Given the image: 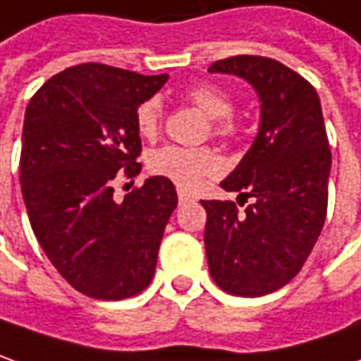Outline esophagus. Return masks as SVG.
<instances>
[{
  "label": "esophagus",
  "instance_id": "obj_1",
  "mask_svg": "<svg viewBox=\"0 0 361 361\" xmlns=\"http://www.w3.org/2000/svg\"><path fill=\"white\" fill-rule=\"evenodd\" d=\"M178 200H180V205H183V203H191L193 200V195H190V193H185V191H178Z\"/></svg>",
  "mask_w": 361,
  "mask_h": 361
}]
</instances>
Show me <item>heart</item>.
<instances>
[{"mask_svg":"<svg viewBox=\"0 0 361 361\" xmlns=\"http://www.w3.org/2000/svg\"><path fill=\"white\" fill-rule=\"evenodd\" d=\"M188 98L197 109L212 118V132L219 138H231L237 132L233 122V98L217 87H195L188 92ZM161 122L160 100L149 98L136 110V128L142 136L152 138L158 134ZM149 170L156 176L173 181L183 190H195L205 178L221 171V160L212 148H181L164 146L156 149L148 160Z\"/></svg>","mask_w":361,"mask_h":361,"instance_id":"b5f03b06","label":"heart"}]
</instances>
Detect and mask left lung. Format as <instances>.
I'll return each instance as SVG.
<instances>
[{
	"instance_id": "obj_1",
	"label": "left lung",
	"mask_w": 361,
	"mask_h": 361,
	"mask_svg": "<svg viewBox=\"0 0 361 361\" xmlns=\"http://www.w3.org/2000/svg\"><path fill=\"white\" fill-rule=\"evenodd\" d=\"M209 73L247 80L261 100V124L221 181L252 203L239 213L233 201H201L207 264L225 293L264 296L298 274L324 227L332 154L322 106L314 87L274 59L239 55Z\"/></svg>"
}]
</instances>
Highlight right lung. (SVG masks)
<instances>
[{
  "mask_svg": "<svg viewBox=\"0 0 361 361\" xmlns=\"http://www.w3.org/2000/svg\"><path fill=\"white\" fill-rule=\"evenodd\" d=\"M168 75L85 63L51 77L29 100L19 181L37 241L61 276L98 300H122L152 281L178 193L152 176L114 200L112 180L138 176L136 110Z\"/></svg>",
  "mask_w": 361,
  "mask_h": 361,
  "instance_id": "right-lung-1",
  "label": "right lung"
}]
</instances>
